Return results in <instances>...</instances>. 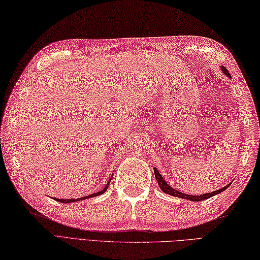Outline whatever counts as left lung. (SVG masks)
<instances>
[{
	"instance_id": "obj_1",
	"label": "left lung",
	"mask_w": 260,
	"mask_h": 260,
	"mask_svg": "<svg viewBox=\"0 0 260 260\" xmlns=\"http://www.w3.org/2000/svg\"><path fill=\"white\" fill-rule=\"evenodd\" d=\"M221 69H223V73L227 76V77H230L232 79V76L230 75L229 71H227V69H225L224 67H221ZM154 175H155V179H156L157 184H159L160 188L162 189L164 193H167L169 195H172V196H176V198H180V199H185V200H188V201H193V202H200V201H204L206 199H210V198H212V196L216 195V194H219L220 192L225 191V189L230 186V184H229V185H226L224 187L217 189V191H214V192H211V193H206V194H202V195H188V194H185V193H182L180 191H176V189H174L173 187H171L168 184V183L166 182V180H163L162 175L160 174L159 171H157L155 168H154Z\"/></svg>"
}]
</instances>
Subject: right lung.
<instances>
[{
  "label": "right lung",
  "mask_w": 260,
  "mask_h": 260,
  "mask_svg": "<svg viewBox=\"0 0 260 260\" xmlns=\"http://www.w3.org/2000/svg\"><path fill=\"white\" fill-rule=\"evenodd\" d=\"M110 181H111V180H109V182L107 183V185H106V187L103 189V191L97 192V193H93V194H91V195H87V196H85V198H80V199H69V200L54 199V200H55V201H57V202H60V203H72V202H78V201H84V200H86V199H89V198H94V196H98V195L104 194V193L107 191V188H108V185H109Z\"/></svg>",
  "instance_id": "obj_1"
}]
</instances>
